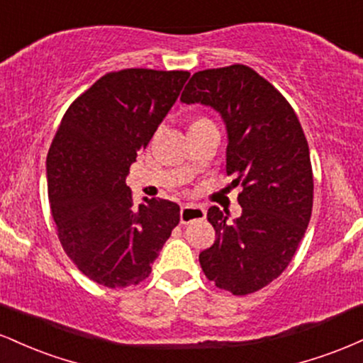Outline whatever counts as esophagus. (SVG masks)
Returning <instances> with one entry per match:
<instances>
[{
    "label": "esophagus",
    "instance_id": "34e87169",
    "mask_svg": "<svg viewBox=\"0 0 363 363\" xmlns=\"http://www.w3.org/2000/svg\"><path fill=\"white\" fill-rule=\"evenodd\" d=\"M206 216L205 208L196 205H182L181 206V223H191L196 220H203Z\"/></svg>",
    "mask_w": 363,
    "mask_h": 363
}]
</instances>
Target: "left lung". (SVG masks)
<instances>
[{"label": "left lung", "instance_id": "obj_1", "mask_svg": "<svg viewBox=\"0 0 363 363\" xmlns=\"http://www.w3.org/2000/svg\"><path fill=\"white\" fill-rule=\"evenodd\" d=\"M201 102L227 124V176L240 186L242 215L234 222L208 210L215 242L199 254L203 273L218 289L249 295L290 264L309 225L314 177L309 145L289 101L245 65L194 73L181 95Z\"/></svg>", "mask_w": 363, "mask_h": 363}]
</instances>
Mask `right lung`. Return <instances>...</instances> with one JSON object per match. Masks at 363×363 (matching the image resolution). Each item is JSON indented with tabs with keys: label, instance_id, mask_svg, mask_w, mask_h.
Masks as SVG:
<instances>
[{
	"label": "right lung",
	"instance_id": "1",
	"mask_svg": "<svg viewBox=\"0 0 363 363\" xmlns=\"http://www.w3.org/2000/svg\"><path fill=\"white\" fill-rule=\"evenodd\" d=\"M189 72L128 68L99 78L62 116L48 153V194L60 242L107 289L138 285L179 223V205L135 206L126 176L177 101Z\"/></svg>",
	"mask_w": 363,
	"mask_h": 363
}]
</instances>
